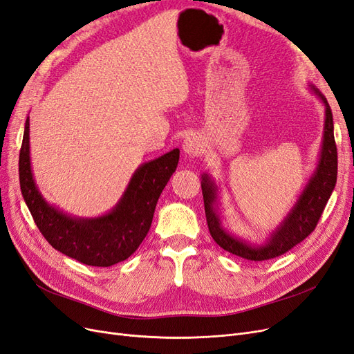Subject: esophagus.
Instances as JSON below:
<instances>
[{"instance_id":"34e87169","label":"esophagus","mask_w":354,"mask_h":354,"mask_svg":"<svg viewBox=\"0 0 354 354\" xmlns=\"http://www.w3.org/2000/svg\"><path fill=\"white\" fill-rule=\"evenodd\" d=\"M183 149L189 156H198L202 152V143L196 136H189L185 142H183Z\"/></svg>"}]
</instances>
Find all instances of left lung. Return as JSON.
I'll list each match as a JSON object with an SVG mask.
<instances>
[{"mask_svg": "<svg viewBox=\"0 0 354 354\" xmlns=\"http://www.w3.org/2000/svg\"><path fill=\"white\" fill-rule=\"evenodd\" d=\"M312 92L325 105V124L321 156L306 187L303 189L297 202L284 218V221L272 231L263 245H252V243L230 234L223 227L221 218L218 214L216 192L218 187L208 174L202 176V194L205 203V215L208 223L209 233L219 248L233 253L248 261H266L281 256L290 249H293L300 241L306 239L318 224L325 209V205L330 199L337 183V145L334 139V123L330 104L325 96L310 86Z\"/></svg>", "mask_w": 354, "mask_h": 354, "instance_id": "1", "label": "left lung"}]
</instances>
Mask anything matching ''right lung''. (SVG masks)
I'll return each instance as SVG.
<instances>
[{
  "instance_id": "1",
  "label": "right lung",
  "mask_w": 354,
  "mask_h": 354,
  "mask_svg": "<svg viewBox=\"0 0 354 354\" xmlns=\"http://www.w3.org/2000/svg\"><path fill=\"white\" fill-rule=\"evenodd\" d=\"M178 158L180 151L173 149L142 164L108 214L75 218L48 203L36 186L30 167L28 118L19 156L20 189L36 227L55 250L84 265L111 266L135 253L148 234L156 202L176 171Z\"/></svg>"
}]
</instances>
